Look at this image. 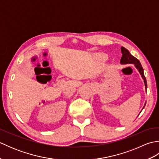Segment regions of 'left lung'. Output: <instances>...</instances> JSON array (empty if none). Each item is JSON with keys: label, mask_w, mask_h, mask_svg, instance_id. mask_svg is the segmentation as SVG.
Here are the masks:
<instances>
[{"label": "left lung", "mask_w": 159, "mask_h": 159, "mask_svg": "<svg viewBox=\"0 0 159 159\" xmlns=\"http://www.w3.org/2000/svg\"><path fill=\"white\" fill-rule=\"evenodd\" d=\"M121 51L122 53V57H121V60H120V63L121 64H134V66L136 67V68L139 71L140 74L141 75V77L143 79V82L145 83V87H146V89H147V81L146 79V77L144 76V72H143V69L142 67V66L140 63V61L138 60L135 57H133L130 53L128 50L125 48L124 47H121ZM146 102L145 103L144 107L146 106ZM143 107V109L144 108Z\"/></svg>", "instance_id": "obj_1"}]
</instances>
